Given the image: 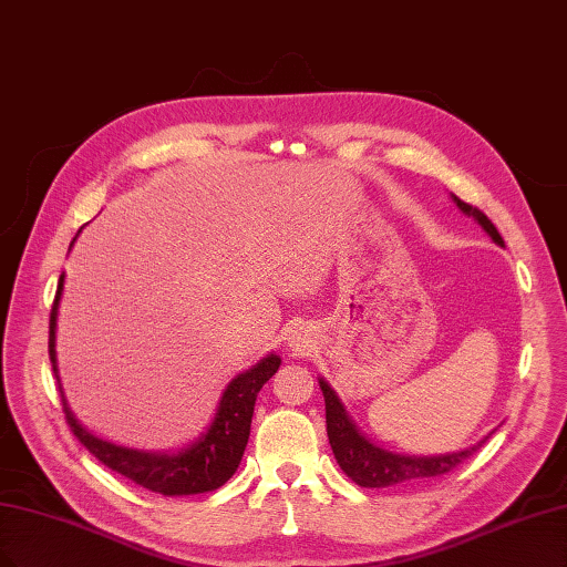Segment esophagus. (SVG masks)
Returning a JSON list of instances; mask_svg holds the SVG:
<instances>
[{"label": "esophagus", "instance_id": "esophagus-1", "mask_svg": "<svg viewBox=\"0 0 567 567\" xmlns=\"http://www.w3.org/2000/svg\"><path fill=\"white\" fill-rule=\"evenodd\" d=\"M292 347L300 349L302 347V338H292Z\"/></svg>", "mask_w": 567, "mask_h": 567}]
</instances>
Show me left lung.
Instances as JSON below:
<instances>
[{
	"mask_svg": "<svg viewBox=\"0 0 567 567\" xmlns=\"http://www.w3.org/2000/svg\"><path fill=\"white\" fill-rule=\"evenodd\" d=\"M451 197L464 216L474 218L485 229L487 237H491L497 246H504V239L499 237L497 227L487 220L483 210L464 204L460 197H455V194H451ZM319 386L326 401V429H328L330 447H333V455L340 464V470L361 487H389V485L447 474L453 472L460 462L474 455L487 441V436H491L487 434L470 447H462V451L443 453V455H405V453L384 451V447L368 441L359 432L357 422L349 417L333 386H330L323 378H319Z\"/></svg>",
	"mask_w": 567,
	"mask_h": 567,
	"instance_id": "obj_1",
	"label": "left lung"
}]
</instances>
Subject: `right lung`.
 <instances>
[{
    "label": "right lung",
    "instance_id": "1",
    "mask_svg": "<svg viewBox=\"0 0 567 567\" xmlns=\"http://www.w3.org/2000/svg\"><path fill=\"white\" fill-rule=\"evenodd\" d=\"M82 231V229H80ZM80 237V234H76ZM74 237V239H76ZM74 244V241H72ZM70 244V246H72ZM65 275L58 279L55 300L51 309L49 321V357L53 373L61 389V401L65 410V420L72 429V434L84 443L86 451L101 460L112 472L126 476L128 481L138 483L152 493L181 497V495H199L218 491L225 485L234 472L239 470V462L244 457L246 443L250 436V420L256 399L260 394L262 384L277 373L281 365V357L275 351L262 357L256 365H250L225 386L220 403L216 408L206 432L178 451H138V447L116 445L112 441L97 439L91 434L86 426L80 424L68 405L61 375H58V359H55V326H58V305H61Z\"/></svg>",
    "mask_w": 567,
    "mask_h": 567
}]
</instances>
